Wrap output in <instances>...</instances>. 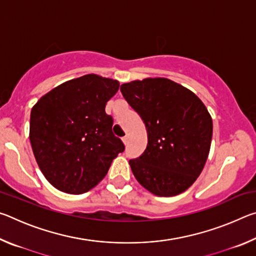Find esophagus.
<instances>
[{
    "mask_svg": "<svg viewBox=\"0 0 256 256\" xmlns=\"http://www.w3.org/2000/svg\"><path fill=\"white\" fill-rule=\"evenodd\" d=\"M122 141L124 142V144H125V146H126V144H128V138L126 136H123V138H122Z\"/></svg>",
    "mask_w": 256,
    "mask_h": 256,
    "instance_id": "1",
    "label": "esophagus"
}]
</instances>
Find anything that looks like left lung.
<instances>
[{
	"label": "left lung",
	"mask_w": 256,
	"mask_h": 256,
	"mask_svg": "<svg viewBox=\"0 0 256 256\" xmlns=\"http://www.w3.org/2000/svg\"><path fill=\"white\" fill-rule=\"evenodd\" d=\"M125 100L146 124L148 144L130 160L136 180L158 196L188 190L204 167L212 138V120L196 94L164 78L120 86Z\"/></svg>",
	"instance_id": "obj_1"
}]
</instances>
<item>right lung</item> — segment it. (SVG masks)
I'll return each instance as SVG.
<instances>
[{
  "label": "right lung",
  "instance_id": "obj_1",
  "mask_svg": "<svg viewBox=\"0 0 256 256\" xmlns=\"http://www.w3.org/2000/svg\"><path fill=\"white\" fill-rule=\"evenodd\" d=\"M118 88V81L86 74L56 86L32 107L30 144L54 188L70 194L88 192L124 151L105 112Z\"/></svg>",
  "mask_w": 256,
  "mask_h": 256
}]
</instances>
